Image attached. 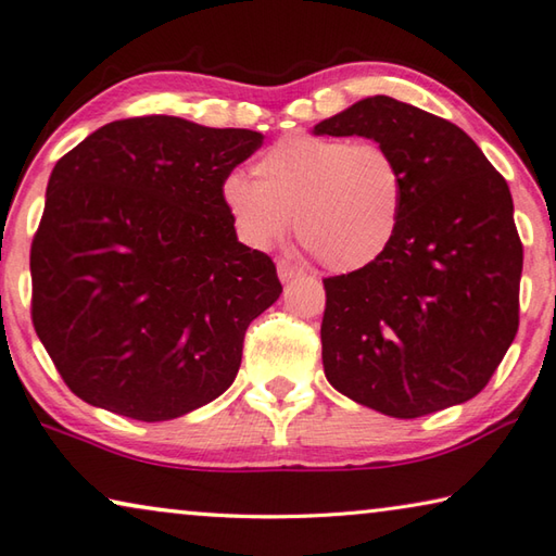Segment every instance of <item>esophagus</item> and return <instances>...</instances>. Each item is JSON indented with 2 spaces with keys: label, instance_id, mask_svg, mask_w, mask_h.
Returning <instances> with one entry per match:
<instances>
[{
  "label": "esophagus",
  "instance_id": "obj_1",
  "mask_svg": "<svg viewBox=\"0 0 556 556\" xmlns=\"http://www.w3.org/2000/svg\"><path fill=\"white\" fill-rule=\"evenodd\" d=\"M278 276L282 282H288L292 278L302 276V268L298 264H292V261H288V258H278Z\"/></svg>",
  "mask_w": 556,
  "mask_h": 556
}]
</instances>
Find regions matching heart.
<instances>
[{"label":"heart","mask_w":556,"mask_h":556,"mask_svg":"<svg viewBox=\"0 0 556 556\" xmlns=\"http://www.w3.org/2000/svg\"><path fill=\"white\" fill-rule=\"evenodd\" d=\"M256 181L225 176L219 195L249 247L266 249L295 232L321 266L353 274L372 266L402 227L406 179L380 142L290 132L258 156Z\"/></svg>","instance_id":"heart-1"}]
</instances>
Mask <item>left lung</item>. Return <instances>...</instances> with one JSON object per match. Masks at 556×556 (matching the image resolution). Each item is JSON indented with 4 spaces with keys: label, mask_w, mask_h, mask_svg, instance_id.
Listing matches in <instances>:
<instances>
[{
    "label": "left lung",
    "mask_w": 556,
    "mask_h": 556,
    "mask_svg": "<svg viewBox=\"0 0 556 556\" xmlns=\"http://www.w3.org/2000/svg\"><path fill=\"white\" fill-rule=\"evenodd\" d=\"M384 144L406 179L402 227L380 261L324 278V375L394 418L484 390L518 333L522 244L508 184L455 123L370 97L314 125Z\"/></svg>",
    "instance_id": "1"
}]
</instances>
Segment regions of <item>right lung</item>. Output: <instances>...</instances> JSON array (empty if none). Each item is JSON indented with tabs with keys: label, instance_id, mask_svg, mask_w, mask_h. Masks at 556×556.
I'll list each match as a JSON object with an SVG mask.
<instances>
[{
	"label": "right lung",
	"instance_id": "right-lung-1",
	"mask_svg": "<svg viewBox=\"0 0 556 556\" xmlns=\"http://www.w3.org/2000/svg\"><path fill=\"white\" fill-rule=\"evenodd\" d=\"M264 135L174 115L103 125L50 174L30 244V319L79 400L169 421L217 400L280 298L219 188Z\"/></svg>",
	"mask_w": 556,
	"mask_h": 556
}]
</instances>
